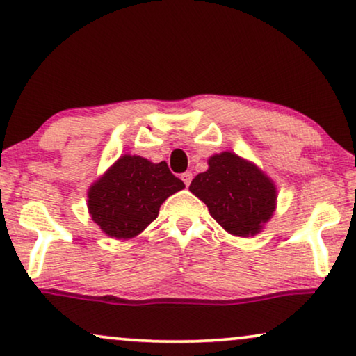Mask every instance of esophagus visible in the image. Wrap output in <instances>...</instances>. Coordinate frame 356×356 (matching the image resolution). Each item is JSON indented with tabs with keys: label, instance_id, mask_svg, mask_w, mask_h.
I'll return each instance as SVG.
<instances>
[{
	"label": "esophagus",
	"instance_id": "1",
	"mask_svg": "<svg viewBox=\"0 0 356 356\" xmlns=\"http://www.w3.org/2000/svg\"><path fill=\"white\" fill-rule=\"evenodd\" d=\"M181 179L184 181V184H186V186H189V184H191V179H193V173H191V172H184V173H181Z\"/></svg>",
	"mask_w": 356,
	"mask_h": 356
}]
</instances>
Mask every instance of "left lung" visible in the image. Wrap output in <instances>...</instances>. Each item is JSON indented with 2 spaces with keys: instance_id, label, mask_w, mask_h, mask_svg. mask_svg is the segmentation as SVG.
<instances>
[{
  "instance_id": "obj_1",
  "label": "left lung",
  "mask_w": 356,
  "mask_h": 356,
  "mask_svg": "<svg viewBox=\"0 0 356 356\" xmlns=\"http://www.w3.org/2000/svg\"><path fill=\"white\" fill-rule=\"evenodd\" d=\"M207 163L209 168L191 181V193L229 234H259L276 210L275 181L254 162L231 151L213 154Z\"/></svg>"
}]
</instances>
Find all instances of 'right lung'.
<instances>
[{"instance_id":"right-lung-1","label":"right lung","mask_w":356,"mask_h":356,"mask_svg":"<svg viewBox=\"0 0 356 356\" xmlns=\"http://www.w3.org/2000/svg\"><path fill=\"white\" fill-rule=\"evenodd\" d=\"M184 188L165 162L123 154L88 189V212L109 238L131 239L157 218L170 195Z\"/></svg>"}]
</instances>
